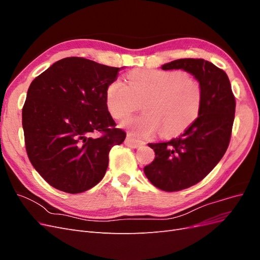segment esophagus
Wrapping results in <instances>:
<instances>
[{"mask_svg": "<svg viewBox=\"0 0 260 260\" xmlns=\"http://www.w3.org/2000/svg\"><path fill=\"white\" fill-rule=\"evenodd\" d=\"M124 143H125V145H128V146H130L132 148L139 147L141 144H143L142 141L137 140V139H135V138L131 137V136H127V138H125Z\"/></svg>", "mask_w": 260, "mask_h": 260, "instance_id": "obj_1", "label": "esophagus"}]
</instances>
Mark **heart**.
Masks as SVG:
<instances>
[{
    "label": "heart",
    "mask_w": 260,
    "mask_h": 260,
    "mask_svg": "<svg viewBox=\"0 0 260 260\" xmlns=\"http://www.w3.org/2000/svg\"><path fill=\"white\" fill-rule=\"evenodd\" d=\"M107 111L124 119L140 108L144 113L122 123L131 136L151 137L161 130L165 137L177 135L199 116L202 86L195 78L178 70L143 69L127 76V84L114 80L105 91Z\"/></svg>",
    "instance_id": "1"
}]
</instances>
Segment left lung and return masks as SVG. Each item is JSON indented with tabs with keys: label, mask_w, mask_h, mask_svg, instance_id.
<instances>
[{
	"label": "left lung",
	"mask_w": 260,
	"mask_h": 260,
	"mask_svg": "<svg viewBox=\"0 0 260 260\" xmlns=\"http://www.w3.org/2000/svg\"><path fill=\"white\" fill-rule=\"evenodd\" d=\"M182 69L202 86L199 117L180 137L168 142L149 143L155 159L144 167L146 178L166 192L190 187L205 178L229 146L235 99L226 74L205 59L181 58L161 66Z\"/></svg>",
	"instance_id": "obj_1"
}]
</instances>
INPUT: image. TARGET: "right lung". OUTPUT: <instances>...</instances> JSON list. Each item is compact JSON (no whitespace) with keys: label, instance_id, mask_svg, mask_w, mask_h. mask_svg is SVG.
Masks as SVG:
<instances>
[{"label":"right lung","instance_id":"1","mask_svg":"<svg viewBox=\"0 0 260 260\" xmlns=\"http://www.w3.org/2000/svg\"><path fill=\"white\" fill-rule=\"evenodd\" d=\"M122 68L67 57L31 82L22 107L26 149L34 168L53 187L81 193L105 176L109 151L125 139L105 103L107 85Z\"/></svg>","mask_w":260,"mask_h":260}]
</instances>
